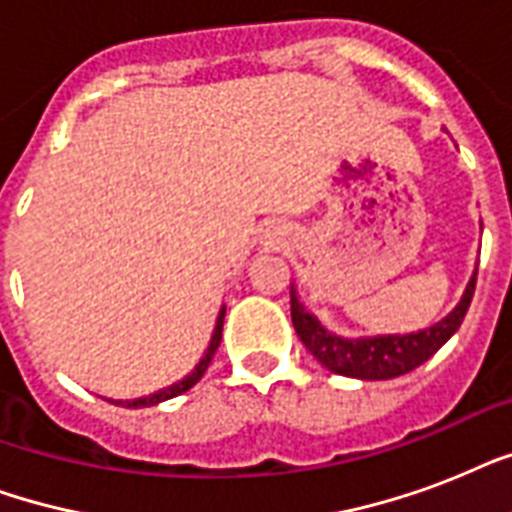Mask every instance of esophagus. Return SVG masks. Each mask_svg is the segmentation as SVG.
Listing matches in <instances>:
<instances>
[{
  "label": "esophagus",
  "mask_w": 512,
  "mask_h": 512,
  "mask_svg": "<svg viewBox=\"0 0 512 512\" xmlns=\"http://www.w3.org/2000/svg\"><path fill=\"white\" fill-rule=\"evenodd\" d=\"M279 241H281L279 233H268V244H279Z\"/></svg>",
  "instance_id": "34e87169"
}]
</instances>
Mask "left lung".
I'll return each mask as SVG.
<instances>
[{"label": "left lung", "instance_id": "left-lung-1", "mask_svg": "<svg viewBox=\"0 0 512 512\" xmlns=\"http://www.w3.org/2000/svg\"><path fill=\"white\" fill-rule=\"evenodd\" d=\"M478 273V271H476ZM476 273L470 276L460 303L433 327L409 335H374V337H340L329 332L297 297L292 284V324L297 337L313 353V358L329 372L356 377V380H393L425 364L449 337L460 329L476 292Z\"/></svg>", "mask_w": 512, "mask_h": 512}]
</instances>
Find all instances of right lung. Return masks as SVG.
<instances>
[{
  "label": "right lung",
  "mask_w": 512,
  "mask_h": 512,
  "mask_svg": "<svg viewBox=\"0 0 512 512\" xmlns=\"http://www.w3.org/2000/svg\"><path fill=\"white\" fill-rule=\"evenodd\" d=\"M223 321H225V308H220V313H217V321H215V329H212V340H209L207 350H204V356L199 358V364L193 366L191 372L185 374L183 380L172 382L170 388H162L156 390V393H151V396H140V398H130V401H114V398H108L111 404H119V406H127V409H138V406H156L162 404V401H167V398H175L180 396V393H185V390H191L196 382L204 377V372H207L209 361H212V356H215L217 345H220V340H223Z\"/></svg>",
  "instance_id": "right-lung-1"
}]
</instances>
